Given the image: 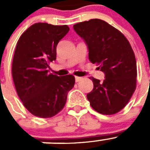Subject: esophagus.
<instances>
[{
    "mask_svg": "<svg viewBox=\"0 0 150 150\" xmlns=\"http://www.w3.org/2000/svg\"><path fill=\"white\" fill-rule=\"evenodd\" d=\"M81 80H82V78L81 77H78V76H75V81L76 82H78L80 81Z\"/></svg>",
    "mask_w": 150,
    "mask_h": 150,
    "instance_id": "obj_1",
    "label": "esophagus"
}]
</instances>
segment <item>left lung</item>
I'll list each match as a JSON object with an SVG mask.
<instances>
[{
	"label": "left lung",
	"mask_w": 150,
	"mask_h": 150,
	"mask_svg": "<svg viewBox=\"0 0 150 150\" xmlns=\"http://www.w3.org/2000/svg\"><path fill=\"white\" fill-rule=\"evenodd\" d=\"M73 28L86 42L89 61L105 74L102 82L89 78L94 85L86 96L91 107L103 115L118 112L136 88V60L129 42L119 30L100 19L81 22Z\"/></svg>",
	"instance_id": "obj_1"
}]
</instances>
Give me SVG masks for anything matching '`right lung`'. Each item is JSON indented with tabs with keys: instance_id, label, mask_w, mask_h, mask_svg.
Wrapping results in <instances>:
<instances>
[{
	"instance_id": "add662e5",
	"label": "right lung",
	"mask_w": 150,
	"mask_h": 150,
	"mask_svg": "<svg viewBox=\"0 0 150 150\" xmlns=\"http://www.w3.org/2000/svg\"><path fill=\"white\" fill-rule=\"evenodd\" d=\"M69 31L67 25L37 23L17 43L12 67L14 84L23 106L33 115L48 118L58 114L74 87L73 75L58 76L48 70L50 63L56 60L58 42Z\"/></svg>"
}]
</instances>
